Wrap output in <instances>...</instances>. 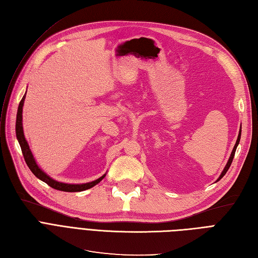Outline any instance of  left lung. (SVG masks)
I'll return each mask as SVG.
<instances>
[{
    "label": "left lung",
    "mask_w": 258,
    "mask_h": 258,
    "mask_svg": "<svg viewBox=\"0 0 258 258\" xmlns=\"http://www.w3.org/2000/svg\"><path fill=\"white\" fill-rule=\"evenodd\" d=\"M240 138H241V130L239 131V136H238V139H237V142H236L235 146H233V150H232V152H231L230 157H229V159H228L227 163H226V166H225V168H224V170H223V172L221 173L220 177L217 178V181H216V182L220 181V179H221V178H222V177H223V176L226 174V172H227V171H228V169H229V167H230V165H231V162H232L233 156H235V153H236V150H237V146H238V144H239V142H240Z\"/></svg>",
    "instance_id": "left-lung-1"
}]
</instances>
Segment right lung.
<instances>
[{
	"label": "right lung",
	"instance_id": "1",
	"mask_svg": "<svg viewBox=\"0 0 258 258\" xmlns=\"http://www.w3.org/2000/svg\"><path fill=\"white\" fill-rule=\"evenodd\" d=\"M25 99L26 95L22 97L19 106H18V112H17V119H16V136L17 140L20 144L22 155L25 157V160L27 162V165L29 169L32 171V173L37 177L40 178L41 181L45 182L47 185H49L52 188L57 189V190H62V191H70V192H75V191H83L86 189H89L91 187L97 185L100 183L102 179L104 178L105 174L99 177L96 181H92L89 183H85V184H67V183H61L56 181V179L51 178L49 175L46 174L44 171L37 166V163L33 157L32 153H31V150L29 147V144L27 142V140L25 138V135H23V128H22V107L23 103H25Z\"/></svg>",
	"mask_w": 258,
	"mask_h": 258
}]
</instances>
